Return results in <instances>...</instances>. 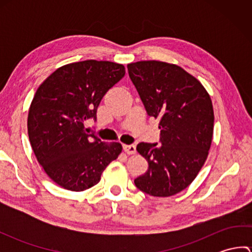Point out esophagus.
Segmentation results:
<instances>
[{
  "label": "esophagus",
  "mask_w": 252,
  "mask_h": 252,
  "mask_svg": "<svg viewBox=\"0 0 252 252\" xmlns=\"http://www.w3.org/2000/svg\"><path fill=\"white\" fill-rule=\"evenodd\" d=\"M123 151H125L126 154L132 155V154H135L136 147L135 145H133V144H131V145H123Z\"/></svg>",
  "instance_id": "1"
}]
</instances>
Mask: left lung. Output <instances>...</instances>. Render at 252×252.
<instances>
[{
    "label": "left lung",
    "instance_id": "1",
    "mask_svg": "<svg viewBox=\"0 0 252 252\" xmlns=\"http://www.w3.org/2000/svg\"><path fill=\"white\" fill-rule=\"evenodd\" d=\"M127 71L147 115L160 120L162 144H138L148 170L134 184L155 197L175 195L195 180L208 157L215 122L211 98L196 78L172 63L136 62Z\"/></svg>",
    "mask_w": 252,
    "mask_h": 252
}]
</instances>
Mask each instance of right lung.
<instances>
[{
	"instance_id": "1",
	"label": "right lung",
	"mask_w": 252,
	"mask_h": 252,
	"mask_svg": "<svg viewBox=\"0 0 252 252\" xmlns=\"http://www.w3.org/2000/svg\"><path fill=\"white\" fill-rule=\"evenodd\" d=\"M123 65L84 61L58 68L36 90L28 115V134L37 161L65 189L82 191L96 185L122 151L84 127L96 121L101 98L125 77Z\"/></svg>"
}]
</instances>
